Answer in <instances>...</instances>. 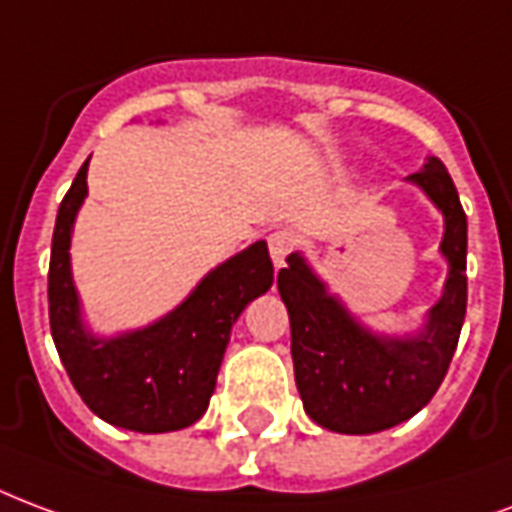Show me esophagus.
Masks as SVG:
<instances>
[{"mask_svg":"<svg viewBox=\"0 0 512 512\" xmlns=\"http://www.w3.org/2000/svg\"><path fill=\"white\" fill-rule=\"evenodd\" d=\"M267 248H270V256L275 261V267H283L286 259H289V253L297 248V237H294L292 231H272L270 237H267Z\"/></svg>","mask_w":512,"mask_h":512,"instance_id":"1","label":"esophagus"}]
</instances>
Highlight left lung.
<instances>
[{
	"label": "left lung",
	"instance_id": "1",
	"mask_svg": "<svg viewBox=\"0 0 512 512\" xmlns=\"http://www.w3.org/2000/svg\"><path fill=\"white\" fill-rule=\"evenodd\" d=\"M445 215V292L423 330L376 335L327 292L308 261L292 253L278 292L292 324L294 382L313 423L335 434H376L420 412L445 379L466 316V215L445 163L428 158L409 177Z\"/></svg>",
	"mask_w": 512,
	"mask_h": 512
}]
</instances>
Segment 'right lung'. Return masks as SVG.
Here are the masks:
<instances>
[{
	"label": "right lung",
	"mask_w": 512,
	"mask_h": 512,
	"mask_svg": "<svg viewBox=\"0 0 512 512\" xmlns=\"http://www.w3.org/2000/svg\"><path fill=\"white\" fill-rule=\"evenodd\" d=\"M87 166L89 158L59 204L51 240L48 319L59 360L100 420L138 434L188 428L210 406L231 324L272 286L267 242H253L223 261L160 322L117 338H95L81 322L70 275V234L87 196Z\"/></svg>",
	"instance_id": "obj_1"
}]
</instances>
